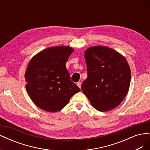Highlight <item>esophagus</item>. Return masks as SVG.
Masks as SVG:
<instances>
[{
  "label": "esophagus",
  "mask_w": 150,
  "mask_h": 150,
  "mask_svg": "<svg viewBox=\"0 0 150 150\" xmlns=\"http://www.w3.org/2000/svg\"><path fill=\"white\" fill-rule=\"evenodd\" d=\"M77 86H78L79 88H81V82L77 83Z\"/></svg>",
  "instance_id": "1"
}]
</instances>
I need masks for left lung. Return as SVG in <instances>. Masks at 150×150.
Here are the masks:
<instances>
[{
  "instance_id": "1",
  "label": "left lung",
  "mask_w": 150,
  "mask_h": 150,
  "mask_svg": "<svg viewBox=\"0 0 150 150\" xmlns=\"http://www.w3.org/2000/svg\"><path fill=\"white\" fill-rule=\"evenodd\" d=\"M84 57L88 78L81 86L82 91L99 111L116 108L129 88L131 71L126 58L114 49L99 46L86 49Z\"/></svg>"
}]
</instances>
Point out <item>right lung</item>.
<instances>
[{
	"instance_id": "right-lung-1",
	"label": "right lung",
	"mask_w": 150,
	"mask_h": 150,
	"mask_svg": "<svg viewBox=\"0 0 150 150\" xmlns=\"http://www.w3.org/2000/svg\"><path fill=\"white\" fill-rule=\"evenodd\" d=\"M73 52L69 46L49 47L29 62L25 73V88L32 101L39 108L48 112L60 111L79 92L66 67Z\"/></svg>"
}]
</instances>
